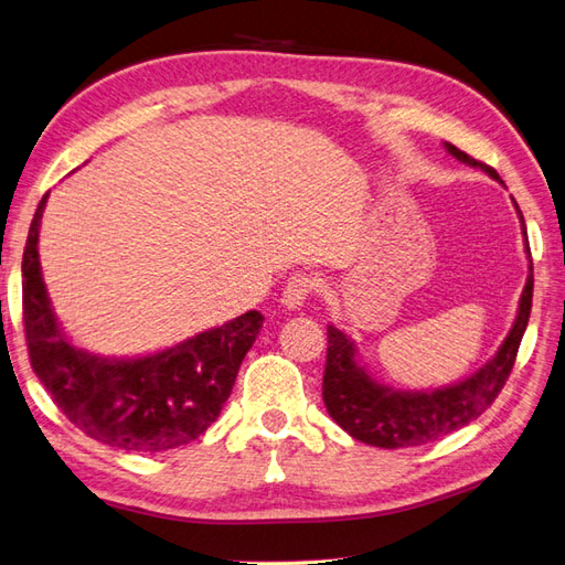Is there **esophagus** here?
Instances as JSON below:
<instances>
[{"mask_svg": "<svg viewBox=\"0 0 565 565\" xmlns=\"http://www.w3.org/2000/svg\"><path fill=\"white\" fill-rule=\"evenodd\" d=\"M315 291H318V281H315L312 277H306V274H298V277H291V281L284 286L281 303L288 310H296L303 306L308 296H312Z\"/></svg>", "mask_w": 565, "mask_h": 565, "instance_id": "esophagus-1", "label": "esophagus"}]
</instances>
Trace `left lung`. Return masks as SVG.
Masks as SVG:
<instances>
[{
  "label": "left lung",
  "mask_w": 565,
  "mask_h": 565,
  "mask_svg": "<svg viewBox=\"0 0 565 565\" xmlns=\"http://www.w3.org/2000/svg\"><path fill=\"white\" fill-rule=\"evenodd\" d=\"M445 149L457 161L477 166L483 173L501 180L491 166L471 159L469 153L452 147V143H445ZM515 209L522 221V233L527 235L520 206L515 204ZM532 291L534 274L530 265V277L522 288L518 318L503 347L475 375H469L457 385L433 392H397L377 385L359 365L351 339L330 324L327 327V363L322 375V399L327 412L351 438L385 450L412 448V445L438 440L475 422L501 395L505 380L513 371L522 334L530 322Z\"/></svg>",
  "instance_id": "8db88e82"
}]
</instances>
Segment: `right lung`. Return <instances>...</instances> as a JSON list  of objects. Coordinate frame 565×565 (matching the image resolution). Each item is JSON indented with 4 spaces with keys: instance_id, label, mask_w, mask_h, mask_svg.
Listing matches in <instances>:
<instances>
[{
    "instance_id": "obj_1",
    "label": "right lung",
    "mask_w": 565,
    "mask_h": 565,
    "mask_svg": "<svg viewBox=\"0 0 565 565\" xmlns=\"http://www.w3.org/2000/svg\"><path fill=\"white\" fill-rule=\"evenodd\" d=\"M47 194L23 250V332L31 369L62 414L117 450L161 452L196 440L231 397L245 353L262 330L250 310L153 356L115 361L76 349L60 330L38 262Z\"/></svg>"
}]
</instances>
